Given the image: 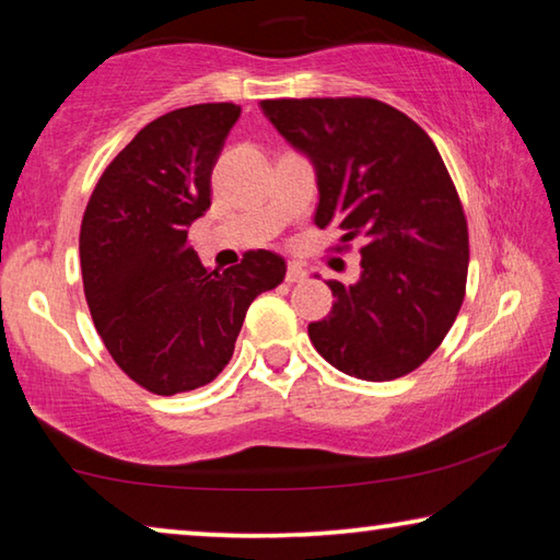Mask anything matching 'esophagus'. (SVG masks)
I'll use <instances>...</instances> for the list:
<instances>
[{
  "label": "esophagus",
  "mask_w": 560,
  "mask_h": 560,
  "mask_svg": "<svg viewBox=\"0 0 560 560\" xmlns=\"http://www.w3.org/2000/svg\"><path fill=\"white\" fill-rule=\"evenodd\" d=\"M303 279H306V269H303L299 261H289L287 281H289V283H296V281H303Z\"/></svg>",
  "instance_id": "esophagus-1"
}]
</instances>
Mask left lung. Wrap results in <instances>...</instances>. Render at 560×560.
<instances>
[{
  "label": "left lung",
  "instance_id": "8db88e82",
  "mask_svg": "<svg viewBox=\"0 0 560 560\" xmlns=\"http://www.w3.org/2000/svg\"><path fill=\"white\" fill-rule=\"evenodd\" d=\"M264 116L316 170L314 222L363 236L355 283L328 281L330 314L308 324L340 373L383 383L412 373L450 334L467 287L469 234L438 148L375 98L261 101Z\"/></svg>",
  "mask_w": 560,
  "mask_h": 560
}]
</instances>
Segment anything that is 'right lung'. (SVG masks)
Listing matches in <instances>:
<instances>
[{"label":"right lung","instance_id":"obj_1","mask_svg":"<svg viewBox=\"0 0 560 560\" xmlns=\"http://www.w3.org/2000/svg\"><path fill=\"white\" fill-rule=\"evenodd\" d=\"M240 113L234 103H200L148 122L101 175L83 214L91 318L120 371L155 395L212 383L252 301L287 277V261L267 249L210 271L187 242Z\"/></svg>","mask_w":560,"mask_h":560}]
</instances>
